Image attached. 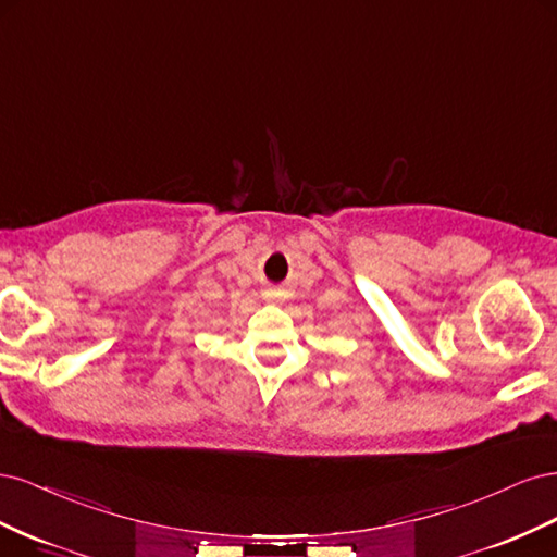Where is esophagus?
Listing matches in <instances>:
<instances>
[{
	"label": "esophagus",
	"instance_id": "esophagus-1",
	"mask_svg": "<svg viewBox=\"0 0 557 557\" xmlns=\"http://www.w3.org/2000/svg\"><path fill=\"white\" fill-rule=\"evenodd\" d=\"M264 297H267V299H276V297H278V293H276V290H267V293H264Z\"/></svg>",
	"mask_w": 557,
	"mask_h": 557
}]
</instances>
